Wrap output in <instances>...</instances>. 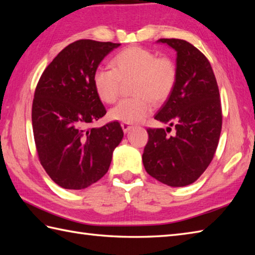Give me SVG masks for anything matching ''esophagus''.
Listing matches in <instances>:
<instances>
[{"label": "esophagus", "mask_w": 255, "mask_h": 255, "mask_svg": "<svg viewBox=\"0 0 255 255\" xmlns=\"http://www.w3.org/2000/svg\"><path fill=\"white\" fill-rule=\"evenodd\" d=\"M122 128H123L124 132L127 133V132L132 128V126H130V125H129V124H124V123H123V124H122Z\"/></svg>", "instance_id": "34e87169"}]
</instances>
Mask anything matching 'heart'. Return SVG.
I'll use <instances>...</instances> for the list:
<instances>
[{
	"mask_svg": "<svg viewBox=\"0 0 255 255\" xmlns=\"http://www.w3.org/2000/svg\"><path fill=\"white\" fill-rule=\"evenodd\" d=\"M113 69L99 68L93 85L100 100L112 104L118 99L122 81L133 79L132 92L137 97L122 100L110 111L113 121L136 124L153 110V102H164L174 89L177 78L175 63L140 47H130L113 58Z\"/></svg>",
	"mask_w": 255,
	"mask_h": 255,
	"instance_id": "1",
	"label": "heart"
}]
</instances>
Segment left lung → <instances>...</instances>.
Here are the masks:
<instances>
[{"label": "left lung", "mask_w": 255, "mask_h": 255, "mask_svg": "<svg viewBox=\"0 0 255 255\" xmlns=\"http://www.w3.org/2000/svg\"><path fill=\"white\" fill-rule=\"evenodd\" d=\"M176 51L174 89L154 119L170 127L147 129L142 162L145 171L172 187L194 183L207 169L217 149L223 115L219 90L208 59L182 39H159ZM176 127L174 135L167 134Z\"/></svg>", "instance_id": "left-lung-1"}]
</instances>
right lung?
Masks as SVG:
<instances>
[{"instance_id": "obj_1", "label": "right lung", "mask_w": 255, "mask_h": 255, "mask_svg": "<svg viewBox=\"0 0 255 255\" xmlns=\"http://www.w3.org/2000/svg\"><path fill=\"white\" fill-rule=\"evenodd\" d=\"M119 46L74 41L59 52L37 84L31 110L37 153L47 174L66 189L86 188L104 176L124 137L118 122L90 128L106 114L93 74Z\"/></svg>"}]
</instances>
